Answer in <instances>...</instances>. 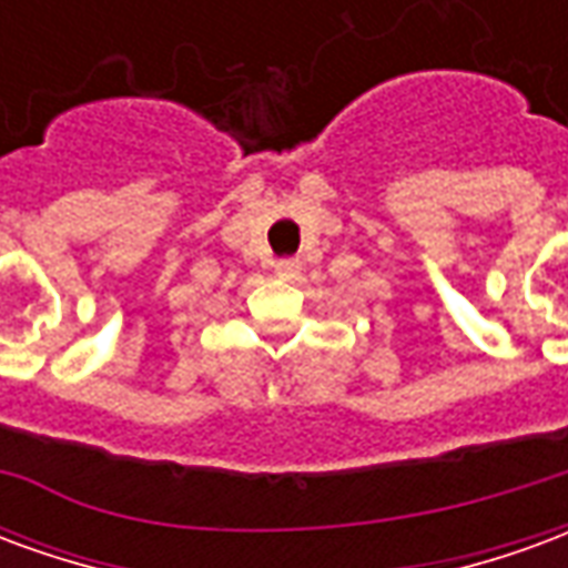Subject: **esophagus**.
I'll list each match as a JSON object with an SVG mask.
<instances>
[{"label": "esophagus", "instance_id": "1", "mask_svg": "<svg viewBox=\"0 0 568 568\" xmlns=\"http://www.w3.org/2000/svg\"><path fill=\"white\" fill-rule=\"evenodd\" d=\"M273 271L280 280H297V273H301V261L297 258H280L273 264Z\"/></svg>", "mask_w": 568, "mask_h": 568}]
</instances>
